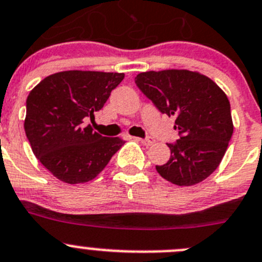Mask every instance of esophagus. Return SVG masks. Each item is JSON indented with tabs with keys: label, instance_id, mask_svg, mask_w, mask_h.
I'll list each match as a JSON object with an SVG mask.
<instances>
[{
	"label": "esophagus",
	"instance_id": "34e87169",
	"mask_svg": "<svg viewBox=\"0 0 262 262\" xmlns=\"http://www.w3.org/2000/svg\"><path fill=\"white\" fill-rule=\"evenodd\" d=\"M139 141H140V143H143L144 145H146V146H149V145H151V144H154V140L151 138H146V139H138Z\"/></svg>",
	"mask_w": 262,
	"mask_h": 262
}]
</instances>
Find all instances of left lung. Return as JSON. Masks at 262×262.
I'll list each match as a JSON object with an SVG mask.
<instances>
[{
    "label": "left lung",
    "instance_id": "left-lung-1",
    "mask_svg": "<svg viewBox=\"0 0 262 262\" xmlns=\"http://www.w3.org/2000/svg\"><path fill=\"white\" fill-rule=\"evenodd\" d=\"M135 83L162 113L175 117L180 139L157 172L179 186L202 183L219 167L233 135L230 103L207 76L188 69L139 73Z\"/></svg>",
    "mask_w": 262,
    "mask_h": 262
}]
</instances>
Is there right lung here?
<instances>
[{"mask_svg":"<svg viewBox=\"0 0 262 262\" xmlns=\"http://www.w3.org/2000/svg\"><path fill=\"white\" fill-rule=\"evenodd\" d=\"M124 73L64 71L42 79L27 98L24 129L42 166L67 184L94 180L124 144L94 131L89 119L108 100Z\"/></svg>","mask_w":262,"mask_h":262,"instance_id":"1","label":"right lung"}]
</instances>
